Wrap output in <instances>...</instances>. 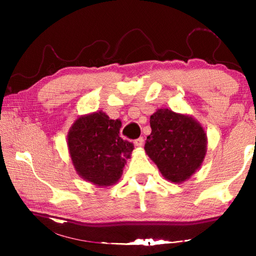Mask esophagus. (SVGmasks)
<instances>
[{
    "instance_id": "obj_1",
    "label": "esophagus",
    "mask_w": 256,
    "mask_h": 256,
    "mask_svg": "<svg viewBox=\"0 0 256 256\" xmlns=\"http://www.w3.org/2000/svg\"><path fill=\"white\" fill-rule=\"evenodd\" d=\"M144 138H136V141H134V144H136V146H144Z\"/></svg>"
}]
</instances>
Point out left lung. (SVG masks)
<instances>
[{"label": "left lung", "instance_id": "8db88e82", "mask_svg": "<svg viewBox=\"0 0 256 256\" xmlns=\"http://www.w3.org/2000/svg\"><path fill=\"white\" fill-rule=\"evenodd\" d=\"M150 126L144 150L164 178L180 184L196 174L208 144L200 122L188 114L160 108L150 116Z\"/></svg>", "mask_w": 256, "mask_h": 256}]
</instances>
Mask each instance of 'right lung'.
I'll list each match as a JSON object with an SVG mask.
<instances>
[{
  "label": "right lung",
  "mask_w": 256,
  "mask_h": 256,
  "mask_svg": "<svg viewBox=\"0 0 256 256\" xmlns=\"http://www.w3.org/2000/svg\"><path fill=\"white\" fill-rule=\"evenodd\" d=\"M122 122L102 110L78 118L68 133V148L81 178L100 188L118 183L134 149L120 136Z\"/></svg>",
  "instance_id": "add662e5"
}]
</instances>
